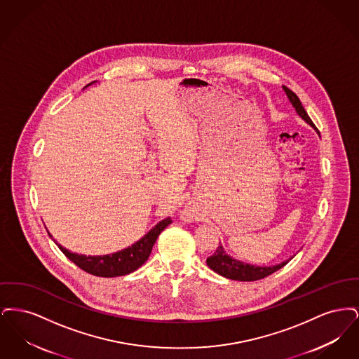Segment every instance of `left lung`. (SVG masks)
I'll return each mask as SVG.
<instances>
[{"instance_id": "left-lung-1", "label": "left lung", "mask_w": 359, "mask_h": 359, "mask_svg": "<svg viewBox=\"0 0 359 359\" xmlns=\"http://www.w3.org/2000/svg\"><path fill=\"white\" fill-rule=\"evenodd\" d=\"M283 88L285 91L287 97L290 98V103L296 109L297 114L306 122H308L312 128H315V125H313L312 120L309 118L306 109L303 107V104L300 102L299 97L292 90H290L287 86H283ZM205 262H207L208 268L212 269L214 272L221 274L226 278L237 280V281H257V280L265 278L269 274L274 273L276 271H278L280 268H283L284 265L288 264V261H284V262H281L278 265H274V266H255V265H250V264H243L241 261H237V259L227 256L221 245L217 248V250L214 252L212 256L207 258Z\"/></svg>"}]
</instances>
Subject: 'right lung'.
<instances>
[{
	"instance_id": "add662e5",
	"label": "right lung",
	"mask_w": 359,
	"mask_h": 359,
	"mask_svg": "<svg viewBox=\"0 0 359 359\" xmlns=\"http://www.w3.org/2000/svg\"><path fill=\"white\" fill-rule=\"evenodd\" d=\"M172 223L171 218H165L161 222L157 223L154 229L145 234L136 243L132 246L106 256H83L71 253L59 243V249L63 252V255L71 259L76 266H79L82 271L87 273L94 274L98 277H117V276H125L132 273L138 269L151 255L152 248L160 233ZM50 237L52 238L51 234Z\"/></svg>"
}]
</instances>
